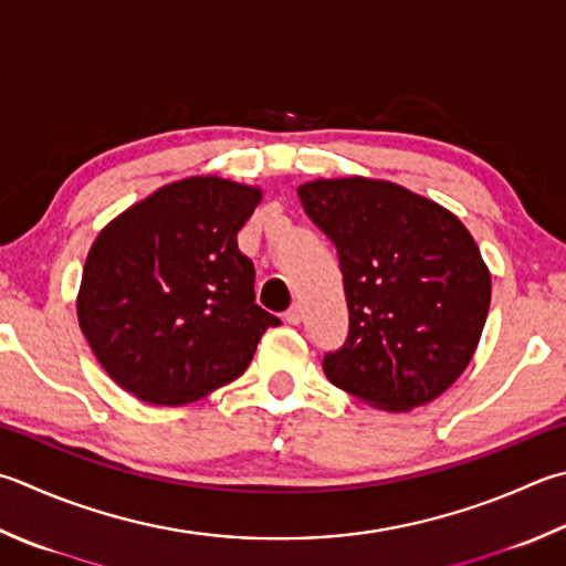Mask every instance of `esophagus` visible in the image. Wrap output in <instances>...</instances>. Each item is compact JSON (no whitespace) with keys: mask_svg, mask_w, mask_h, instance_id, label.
<instances>
[{"mask_svg":"<svg viewBox=\"0 0 566 566\" xmlns=\"http://www.w3.org/2000/svg\"><path fill=\"white\" fill-rule=\"evenodd\" d=\"M285 319L291 325H301V319H303V305L301 303H293L291 307H287L285 311Z\"/></svg>","mask_w":566,"mask_h":566,"instance_id":"obj_1","label":"esophagus"}]
</instances>
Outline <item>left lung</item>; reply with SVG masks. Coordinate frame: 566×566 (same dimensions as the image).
<instances>
[{
	"mask_svg": "<svg viewBox=\"0 0 566 566\" xmlns=\"http://www.w3.org/2000/svg\"><path fill=\"white\" fill-rule=\"evenodd\" d=\"M297 197L335 243L345 283L349 329L325 352L327 379L387 411L441 397L490 307V271L461 219L384 179H315Z\"/></svg>",
	"mask_w": 566,
	"mask_h": 566,
	"instance_id": "8db88e82",
	"label": "left lung"
}]
</instances>
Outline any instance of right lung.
I'll return each mask as SVG.
<instances>
[{"label": "right lung", "instance_id": "right-lung-1", "mask_svg": "<svg viewBox=\"0 0 566 566\" xmlns=\"http://www.w3.org/2000/svg\"><path fill=\"white\" fill-rule=\"evenodd\" d=\"M261 189L221 177L159 187L105 227L83 265L78 323L111 379L159 407L243 375L281 319L255 305L237 233Z\"/></svg>", "mask_w": 566, "mask_h": 566}]
</instances>
